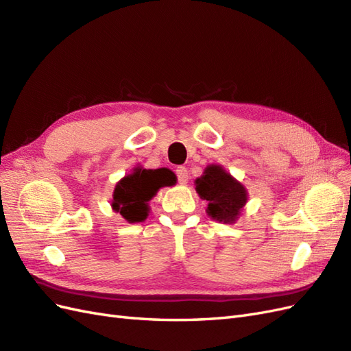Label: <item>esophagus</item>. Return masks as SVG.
Wrapping results in <instances>:
<instances>
[{
    "label": "esophagus",
    "mask_w": 351,
    "mask_h": 351,
    "mask_svg": "<svg viewBox=\"0 0 351 351\" xmlns=\"http://www.w3.org/2000/svg\"><path fill=\"white\" fill-rule=\"evenodd\" d=\"M176 176L179 184H186L188 182V169L184 166H179L176 169Z\"/></svg>",
    "instance_id": "34e87169"
}]
</instances>
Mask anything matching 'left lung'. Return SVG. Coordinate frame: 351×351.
I'll return each instance as SVG.
<instances>
[{"instance_id": "obj_1", "label": "left lung", "mask_w": 351, "mask_h": 351, "mask_svg": "<svg viewBox=\"0 0 351 351\" xmlns=\"http://www.w3.org/2000/svg\"><path fill=\"white\" fill-rule=\"evenodd\" d=\"M195 191L207 199V215L223 223H234L247 203V189L219 165H210L195 179Z\"/></svg>"}]
</instances>
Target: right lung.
Wrapping results in <instances>:
<instances>
[{
	"label": "right lung",
	"mask_w": 351,
	"mask_h": 351,
	"mask_svg": "<svg viewBox=\"0 0 351 351\" xmlns=\"http://www.w3.org/2000/svg\"><path fill=\"white\" fill-rule=\"evenodd\" d=\"M175 184V176L169 169H143L135 167L131 175H126L117 182L112 207L122 215L129 223L143 222L147 219L152 199L162 186Z\"/></svg>",
	"instance_id": "right-lung-1"
}]
</instances>
